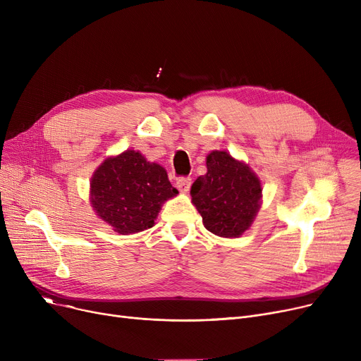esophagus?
<instances>
[{
  "label": "esophagus",
  "instance_id": "obj_1",
  "mask_svg": "<svg viewBox=\"0 0 361 361\" xmlns=\"http://www.w3.org/2000/svg\"><path fill=\"white\" fill-rule=\"evenodd\" d=\"M176 185L181 193H188V190H190V185H192V180L187 178V177H181V178L177 180Z\"/></svg>",
  "mask_w": 361,
  "mask_h": 361
}]
</instances>
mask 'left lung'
<instances>
[{
    "instance_id": "left-lung-1",
    "label": "left lung",
    "mask_w": 361,
    "mask_h": 361,
    "mask_svg": "<svg viewBox=\"0 0 361 361\" xmlns=\"http://www.w3.org/2000/svg\"><path fill=\"white\" fill-rule=\"evenodd\" d=\"M206 168L207 173L197 177L190 190L204 228L225 238L240 237L260 209V180L249 165L225 150H212Z\"/></svg>"
}]
</instances>
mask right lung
<instances>
[{
  "label": "right lung",
  "instance_id": "add662e5",
  "mask_svg": "<svg viewBox=\"0 0 361 361\" xmlns=\"http://www.w3.org/2000/svg\"><path fill=\"white\" fill-rule=\"evenodd\" d=\"M177 195L165 168L131 149L106 158L90 178L93 211L123 235L154 226L162 203Z\"/></svg>",
  "mask_w": 361,
  "mask_h": 361
}]
</instances>
